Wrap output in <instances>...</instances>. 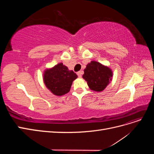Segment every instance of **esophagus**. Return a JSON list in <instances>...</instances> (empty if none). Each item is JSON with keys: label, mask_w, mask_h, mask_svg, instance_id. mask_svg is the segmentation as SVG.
I'll return each mask as SVG.
<instances>
[{"label": "esophagus", "mask_w": 154, "mask_h": 154, "mask_svg": "<svg viewBox=\"0 0 154 154\" xmlns=\"http://www.w3.org/2000/svg\"><path fill=\"white\" fill-rule=\"evenodd\" d=\"M83 74V71H79V72H77V74H78V76L79 78H81L82 75Z\"/></svg>", "instance_id": "34e87169"}]
</instances>
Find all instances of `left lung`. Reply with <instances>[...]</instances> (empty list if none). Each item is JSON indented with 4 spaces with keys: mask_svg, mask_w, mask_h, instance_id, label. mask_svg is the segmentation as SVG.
<instances>
[{
    "mask_svg": "<svg viewBox=\"0 0 154 154\" xmlns=\"http://www.w3.org/2000/svg\"><path fill=\"white\" fill-rule=\"evenodd\" d=\"M112 76L113 72L109 67L92 60L87 65L82 77L91 90L101 92L110 83Z\"/></svg>",
    "mask_w": 154,
    "mask_h": 154,
    "instance_id": "obj_1",
    "label": "left lung"
}]
</instances>
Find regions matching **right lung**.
I'll use <instances>...</instances> for the list:
<instances>
[{
  "label": "right lung",
  "mask_w": 154,
  "mask_h": 154,
  "mask_svg": "<svg viewBox=\"0 0 154 154\" xmlns=\"http://www.w3.org/2000/svg\"><path fill=\"white\" fill-rule=\"evenodd\" d=\"M78 78L76 73L59 63L47 68L43 73L44 83L48 90L55 96H61L70 91L72 82Z\"/></svg>",
  "instance_id": "obj_1"
}]
</instances>
